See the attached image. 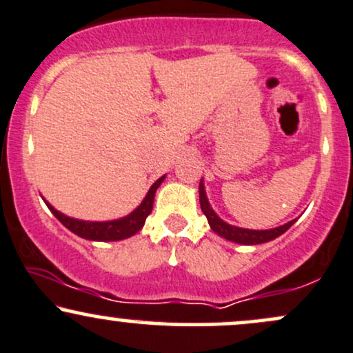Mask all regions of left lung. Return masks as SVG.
I'll return each mask as SVG.
<instances>
[{"label":"left lung","instance_id":"1","mask_svg":"<svg viewBox=\"0 0 353 353\" xmlns=\"http://www.w3.org/2000/svg\"><path fill=\"white\" fill-rule=\"evenodd\" d=\"M199 201H201V209H202V212H204V216L208 217L210 229H212L216 234H219L221 237L228 239V241L237 242V244L254 245V244H264V242L274 241L275 237L282 236L285 230H289L290 225L295 222V221H290V222H287V224L281 225V228L269 229V230H250V229L234 228V225H230V224H228V222L222 221V219L219 217L212 209H210L208 197H205L204 185H202V181L199 184Z\"/></svg>","mask_w":353,"mask_h":353}]
</instances>
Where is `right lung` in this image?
Wrapping results in <instances>:
<instances>
[{"mask_svg": "<svg viewBox=\"0 0 353 353\" xmlns=\"http://www.w3.org/2000/svg\"><path fill=\"white\" fill-rule=\"evenodd\" d=\"M164 181V176L161 179H157L149 189L148 196L144 197V201L141 202V205L134 212H131L129 216L123 219H117V221H109V222H86V221H78V219H72L61 214L59 210H56L52 205L48 204V208L54 217L58 219L64 228H68L71 232H74L76 236L88 239V241H121V239H128L134 236L137 230L143 229L145 217L151 214L152 204H154V196H156V189L159 188L161 182Z\"/></svg>", "mask_w": 353, "mask_h": 353, "instance_id": "right-lung-1", "label": "right lung"}]
</instances>
